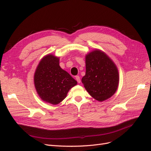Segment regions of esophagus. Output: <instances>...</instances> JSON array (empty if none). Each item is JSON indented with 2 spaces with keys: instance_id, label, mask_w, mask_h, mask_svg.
I'll return each mask as SVG.
<instances>
[{
  "instance_id": "34e87169",
  "label": "esophagus",
  "mask_w": 151,
  "mask_h": 151,
  "mask_svg": "<svg viewBox=\"0 0 151 151\" xmlns=\"http://www.w3.org/2000/svg\"><path fill=\"white\" fill-rule=\"evenodd\" d=\"M75 78H76V80L77 81V82H78V83H81V80H80V76H75Z\"/></svg>"
}]
</instances>
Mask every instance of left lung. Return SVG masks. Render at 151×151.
Returning <instances> with one entry per match:
<instances>
[{
  "instance_id": "8db88e82",
  "label": "left lung",
  "mask_w": 151,
  "mask_h": 151,
  "mask_svg": "<svg viewBox=\"0 0 151 151\" xmlns=\"http://www.w3.org/2000/svg\"><path fill=\"white\" fill-rule=\"evenodd\" d=\"M119 79L116 65L104 52L96 50L86 55V75L81 81L93 99L103 101L113 96Z\"/></svg>"
}]
</instances>
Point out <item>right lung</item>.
Here are the masks:
<instances>
[{"instance_id": "1", "label": "right lung", "mask_w": 151, "mask_h": 151, "mask_svg": "<svg viewBox=\"0 0 151 151\" xmlns=\"http://www.w3.org/2000/svg\"><path fill=\"white\" fill-rule=\"evenodd\" d=\"M34 84L41 99L57 105L67 97L77 81L59 65V59L46 55L39 62L34 75Z\"/></svg>"}]
</instances>
